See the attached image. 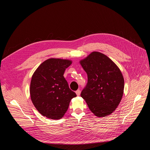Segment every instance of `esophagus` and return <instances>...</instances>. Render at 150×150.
Returning <instances> with one entry per match:
<instances>
[{
  "mask_svg": "<svg viewBox=\"0 0 150 150\" xmlns=\"http://www.w3.org/2000/svg\"><path fill=\"white\" fill-rule=\"evenodd\" d=\"M76 95L78 96H79V95H80V94H81V91L79 90H76Z\"/></svg>",
  "mask_w": 150,
  "mask_h": 150,
  "instance_id": "esophagus-1",
  "label": "esophagus"
}]
</instances>
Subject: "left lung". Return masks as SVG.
Returning a JSON list of instances; mask_svg holds the SVG:
<instances>
[{"label": "left lung", "instance_id": "8db88e82", "mask_svg": "<svg viewBox=\"0 0 150 150\" xmlns=\"http://www.w3.org/2000/svg\"><path fill=\"white\" fill-rule=\"evenodd\" d=\"M79 63L88 76L81 92L90 110L97 117L112 113L119 105L124 90V78L115 63L98 52H93Z\"/></svg>", "mask_w": 150, "mask_h": 150}]
</instances>
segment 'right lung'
<instances>
[{"instance_id":"add662e5","label":"right lung","mask_w":150,"mask_h":150,"mask_svg":"<svg viewBox=\"0 0 150 150\" xmlns=\"http://www.w3.org/2000/svg\"><path fill=\"white\" fill-rule=\"evenodd\" d=\"M72 63L69 59L50 58L41 63L32 76L31 100L38 112L47 118H62L71 99L76 96L63 76Z\"/></svg>"}]
</instances>
